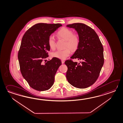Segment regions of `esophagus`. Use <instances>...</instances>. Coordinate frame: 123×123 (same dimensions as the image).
Instances as JSON below:
<instances>
[{"mask_svg":"<svg viewBox=\"0 0 123 123\" xmlns=\"http://www.w3.org/2000/svg\"><path fill=\"white\" fill-rule=\"evenodd\" d=\"M61 62H62V64H63L64 63V61L63 60H61Z\"/></svg>","mask_w":123,"mask_h":123,"instance_id":"34e87169","label":"esophagus"}]
</instances>
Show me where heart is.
Returning a JSON list of instances; mask_svg holds the SVG:
<instances>
[{"label":"heart","mask_w":123,"mask_h":123,"mask_svg":"<svg viewBox=\"0 0 123 123\" xmlns=\"http://www.w3.org/2000/svg\"><path fill=\"white\" fill-rule=\"evenodd\" d=\"M57 35L59 38L65 40V48L63 50H58L52 52V56L61 60H65L71 54V51H76L79 46L80 37L79 34L74 33L72 30L67 28H63L59 30ZM49 47L52 49H55L56 45L55 39L53 36L50 35L48 40Z\"/></svg>","instance_id":"1"}]
</instances>
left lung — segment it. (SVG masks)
Masks as SVG:
<instances>
[{
	"label": "left lung",
	"mask_w": 123,
	"mask_h": 123,
	"mask_svg": "<svg viewBox=\"0 0 123 123\" xmlns=\"http://www.w3.org/2000/svg\"><path fill=\"white\" fill-rule=\"evenodd\" d=\"M75 29L79 34L80 42L72 59L81 60L80 63L68 60L66 78L75 87H88L97 81L104 64L103 47L98 34L92 28L83 23H75L67 25Z\"/></svg>",
	"instance_id": "1"
}]
</instances>
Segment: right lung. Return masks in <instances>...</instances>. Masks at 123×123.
Here are the masks:
<instances>
[{
    "label": "right lung",
    "mask_w": 123,
    "mask_h": 123,
    "mask_svg": "<svg viewBox=\"0 0 123 123\" xmlns=\"http://www.w3.org/2000/svg\"><path fill=\"white\" fill-rule=\"evenodd\" d=\"M61 24L38 23L28 29L22 38L18 52L20 71L30 87L45 91L53 84L55 75L62 63L57 58L44 63L50 48L48 40Z\"/></svg>",
    "instance_id": "right-lung-1"
}]
</instances>
